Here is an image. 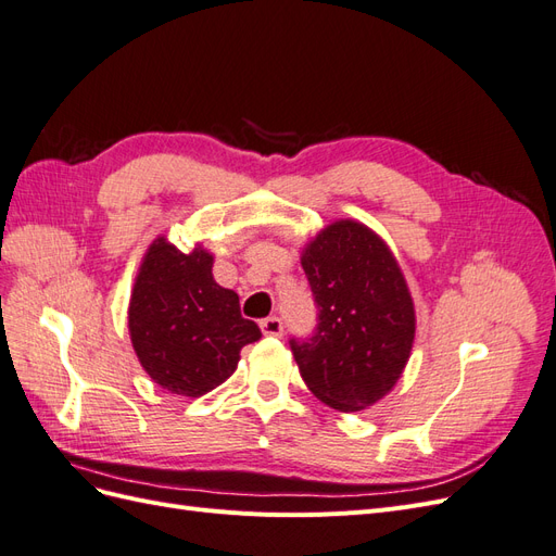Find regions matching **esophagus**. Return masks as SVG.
<instances>
[{"instance_id": "1", "label": "esophagus", "mask_w": 556, "mask_h": 556, "mask_svg": "<svg viewBox=\"0 0 556 556\" xmlns=\"http://www.w3.org/2000/svg\"><path fill=\"white\" fill-rule=\"evenodd\" d=\"M260 329H262L264 336H282V323H280V317L274 315V317L262 319Z\"/></svg>"}]
</instances>
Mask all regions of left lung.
<instances>
[{"instance_id":"obj_1","label":"left lung","mask_w":556,"mask_h":556,"mask_svg":"<svg viewBox=\"0 0 556 556\" xmlns=\"http://www.w3.org/2000/svg\"><path fill=\"white\" fill-rule=\"evenodd\" d=\"M301 266L319 308L311 339L290 341L301 378L341 413L374 406L392 392L415 341V304L394 252L345 217L315 233Z\"/></svg>"}]
</instances>
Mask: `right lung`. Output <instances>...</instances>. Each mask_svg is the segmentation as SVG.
<instances>
[{
	"label": "right lung",
	"instance_id": "1",
	"mask_svg": "<svg viewBox=\"0 0 556 556\" xmlns=\"http://www.w3.org/2000/svg\"><path fill=\"white\" fill-rule=\"evenodd\" d=\"M127 325L143 371L176 396H204L223 384L241 348L262 339L241 317L239 294L213 278V255L199 243L182 252L157 237L134 280Z\"/></svg>",
	"mask_w": 556,
	"mask_h": 556
}]
</instances>
